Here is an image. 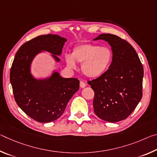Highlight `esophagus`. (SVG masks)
Returning a JSON list of instances; mask_svg holds the SVG:
<instances>
[{
    "label": "esophagus",
    "instance_id": "34e87169",
    "mask_svg": "<svg viewBox=\"0 0 157 157\" xmlns=\"http://www.w3.org/2000/svg\"><path fill=\"white\" fill-rule=\"evenodd\" d=\"M79 86H80L81 88H84L86 86V84L83 81H80V82H79Z\"/></svg>",
    "mask_w": 157,
    "mask_h": 157
}]
</instances>
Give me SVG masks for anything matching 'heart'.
I'll return each instance as SVG.
<instances>
[{
  "label": "heart",
  "instance_id": "heart-1",
  "mask_svg": "<svg viewBox=\"0 0 157 157\" xmlns=\"http://www.w3.org/2000/svg\"><path fill=\"white\" fill-rule=\"evenodd\" d=\"M112 52L107 47L91 44H81L74 48L72 55H66V66L71 69L77 68L76 63H82V71L89 78L102 76L110 66Z\"/></svg>",
  "mask_w": 157,
  "mask_h": 157
}]
</instances>
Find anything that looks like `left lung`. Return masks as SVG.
<instances>
[{"label": "left lung", "instance_id": "obj_1", "mask_svg": "<svg viewBox=\"0 0 157 157\" xmlns=\"http://www.w3.org/2000/svg\"><path fill=\"white\" fill-rule=\"evenodd\" d=\"M108 42L112 62L102 76L89 81L94 91V112L109 123L124 120L142 98L143 68L136 50L128 42L111 34H101L94 40Z\"/></svg>", "mask_w": 157, "mask_h": 157}]
</instances>
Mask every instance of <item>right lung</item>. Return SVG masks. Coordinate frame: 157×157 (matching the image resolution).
I'll return each instance as SVG.
<instances>
[{
	"mask_svg": "<svg viewBox=\"0 0 157 157\" xmlns=\"http://www.w3.org/2000/svg\"><path fill=\"white\" fill-rule=\"evenodd\" d=\"M66 41L57 34L41 35L23 44L15 55L10 70L14 99L18 107L37 122L50 123L59 118L79 88L78 79L62 78L56 70L41 79L31 73L32 62L42 50L51 53L55 62H59L57 56L62 54Z\"/></svg>",
	"mask_w": 157,
	"mask_h": 157,
	"instance_id": "right-lung-1",
	"label": "right lung"
}]
</instances>
